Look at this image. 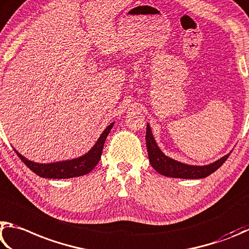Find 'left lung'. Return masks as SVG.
<instances>
[{
	"label": "left lung",
	"instance_id": "8db88e82",
	"mask_svg": "<svg viewBox=\"0 0 249 249\" xmlns=\"http://www.w3.org/2000/svg\"><path fill=\"white\" fill-rule=\"evenodd\" d=\"M145 141L151 165L156 172H159L160 174L167 177L184 178V179H199V178H204L211 175L212 173H214L217 168H220L230 156V154L225 155L219 160H216V162L210 165H206V166H191V165L177 162V160L167 158L159 149V146L156 144L153 138V134H152L149 124H146Z\"/></svg>",
	"mask_w": 249,
	"mask_h": 249
}]
</instances>
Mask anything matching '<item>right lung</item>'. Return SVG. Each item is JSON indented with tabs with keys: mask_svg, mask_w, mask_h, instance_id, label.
Wrapping results in <instances>:
<instances>
[{
	"mask_svg": "<svg viewBox=\"0 0 249 249\" xmlns=\"http://www.w3.org/2000/svg\"><path fill=\"white\" fill-rule=\"evenodd\" d=\"M113 124H109L108 127L104 130L102 136L96 142V144L91 147V150L81 158L74 159L71 160H65V162H58V163H50V164H39L32 162V160H26L24 156H21L18 152L16 154L18 158L23 160L25 165L33 171L38 176L43 178H56V179H65V178L78 177L89 174L90 171H93L96 165L99 162L102 152L104 149L105 141L108 133L110 132Z\"/></svg>",
	"mask_w": 249,
	"mask_h": 249,
	"instance_id": "obj_1",
	"label": "right lung"
}]
</instances>
